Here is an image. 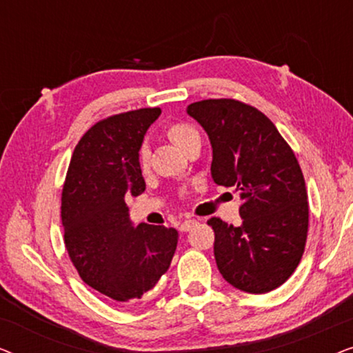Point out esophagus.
Instances as JSON below:
<instances>
[{
    "label": "esophagus",
    "instance_id": "1",
    "mask_svg": "<svg viewBox=\"0 0 353 353\" xmlns=\"http://www.w3.org/2000/svg\"><path fill=\"white\" fill-rule=\"evenodd\" d=\"M197 225V220L194 219H188V220H183L180 223V231L181 233H186V231H190L192 226Z\"/></svg>",
    "mask_w": 353,
    "mask_h": 353
}]
</instances>
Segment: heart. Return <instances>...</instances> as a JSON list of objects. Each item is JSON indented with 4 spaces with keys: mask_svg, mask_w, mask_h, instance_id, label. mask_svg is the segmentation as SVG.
Returning a JSON list of instances; mask_svg holds the SVG:
<instances>
[{
    "mask_svg": "<svg viewBox=\"0 0 353 353\" xmlns=\"http://www.w3.org/2000/svg\"><path fill=\"white\" fill-rule=\"evenodd\" d=\"M165 134L168 139L181 149L188 151L192 144L201 143V134L194 127L185 122H173L165 128ZM138 165L141 170H146L149 167V148L146 143H143L138 149Z\"/></svg>",
    "mask_w": 353,
    "mask_h": 353,
    "instance_id": "obj_1",
    "label": "heart"
}]
</instances>
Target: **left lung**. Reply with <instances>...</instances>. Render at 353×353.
Here are the masks:
<instances>
[{"mask_svg":"<svg viewBox=\"0 0 353 353\" xmlns=\"http://www.w3.org/2000/svg\"><path fill=\"white\" fill-rule=\"evenodd\" d=\"M186 112L212 144V178L241 191L239 226L212 216L221 276L250 294L273 291L301 262L307 243L305 180L292 149L267 115L236 99H204Z\"/></svg>","mask_w":353,"mask_h":353,"instance_id":"left-lung-1","label":"left lung"}]
</instances>
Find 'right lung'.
I'll list each match as a JSON object with an SVG mask.
<instances>
[{"label": "right lung", "mask_w": 353, "mask_h": 353, "mask_svg": "<svg viewBox=\"0 0 353 353\" xmlns=\"http://www.w3.org/2000/svg\"><path fill=\"white\" fill-rule=\"evenodd\" d=\"M159 108L130 110L101 120L72 154L62 188L64 243L80 278L114 301L141 299L170 267L178 231L130 221L125 199L146 183L138 149Z\"/></svg>", "instance_id": "add662e5"}]
</instances>
